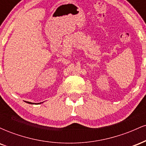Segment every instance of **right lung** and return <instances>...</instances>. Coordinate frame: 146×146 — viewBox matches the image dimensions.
Listing matches in <instances>:
<instances>
[{"instance_id": "add662e5", "label": "right lung", "mask_w": 146, "mask_h": 146, "mask_svg": "<svg viewBox=\"0 0 146 146\" xmlns=\"http://www.w3.org/2000/svg\"><path fill=\"white\" fill-rule=\"evenodd\" d=\"M27 103L30 104H33V103H31V102H27ZM39 104H41V103H39Z\"/></svg>"}]
</instances>
